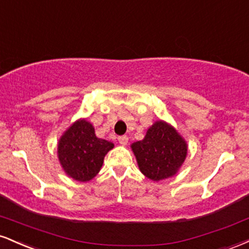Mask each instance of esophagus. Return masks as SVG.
Listing matches in <instances>:
<instances>
[{"label":"esophagus","instance_id":"obj_1","mask_svg":"<svg viewBox=\"0 0 249 249\" xmlns=\"http://www.w3.org/2000/svg\"><path fill=\"white\" fill-rule=\"evenodd\" d=\"M118 142H119V144H121V145H126L127 142H128V138L126 136H119L118 137Z\"/></svg>","mask_w":249,"mask_h":249}]
</instances>
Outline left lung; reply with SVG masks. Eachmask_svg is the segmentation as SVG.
I'll return each mask as SVG.
<instances>
[{
    "instance_id": "obj_1",
    "label": "left lung",
    "mask_w": 249,
    "mask_h": 249,
    "mask_svg": "<svg viewBox=\"0 0 249 249\" xmlns=\"http://www.w3.org/2000/svg\"><path fill=\"white\" fill-rule=\"evenodd\" d=\"M142 173L159 181L177 173L186 158L187 145L171 125L159 121L141 142L131 145Z\"/></svg>"
}]
</instances>
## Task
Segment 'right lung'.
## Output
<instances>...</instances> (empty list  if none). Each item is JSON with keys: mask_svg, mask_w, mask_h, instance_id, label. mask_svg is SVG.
<instances>
[{"mask_svg": "<svg viewBox=\"0 0 249 249\" xmlns=\"http://www.w3.org/2000/svg\"><path fill=\"white\" fill-rule=\"evenodd\" d=\"M113 142L97 138L95 128L83 119L71 125L58 142V158L68 176L89 181L101 171L104 157Z\"/></svg>", "mask_w": 249, "mask_h": 249, "instance_id": "add662e5", "label": "right lung"}]
</instances>
